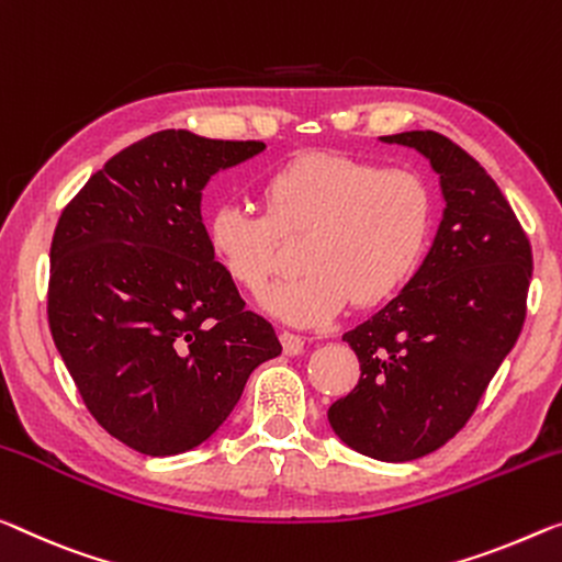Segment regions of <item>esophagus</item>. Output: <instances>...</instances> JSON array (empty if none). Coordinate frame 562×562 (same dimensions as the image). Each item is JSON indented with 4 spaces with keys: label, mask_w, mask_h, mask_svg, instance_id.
<instances>
[{
    "label": "esophagus",
    "mask_w": 562,
    "mask_h": 562,
    "mask_svg": "<svg viewBox=\"0 0 562 562\" xmlns=\"http://www.w3.org/2000/svg\"><path fill=\"white\" fill-rule=\"evenodd\" d=\"M279 339H281L283 353H289V357H293V353H301V351H304V339H301L299 334L281 331V334H279Z\"/></svg>",
    "instance_id": "esophagus-1"
}]
</instances>
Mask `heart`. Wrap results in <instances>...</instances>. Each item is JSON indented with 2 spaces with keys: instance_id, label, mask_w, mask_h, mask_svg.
<instances>
[{
  "instance_id": "b5f03b06",
  "label": "heart",
  "mask_w": 562,
  "mask_h": 562,
  "mask_svg": "<svg viewBox=\"0 0 562 562\" xmlns=\"http://www.w3.org/2000/svg\"><path fill=\"white\" fill-rule=\"evenodd\" d=\"M263 213L223 203L205 221V240L228 279L263 296L283 266V240L304 238L301 271L263 299L293 326L334 322L353 299H392L425 256L431 195L417 172L382 168L344 153H304L263 183Z\"/></svg>"
}]
</instances>
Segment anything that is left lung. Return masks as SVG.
Masks as SVG:
<instances>
[{
  "mask_svg": "<svg viewBox=\"0 0 562 562\" xmlns=\"http://www.w3.org/2000/svg\"><path fill=\"white\" fill-rule=\"evenodd\" d=\"M439 172L445 213L419 271L382 311L344 334L359 384L329 407L344 445L409 462L452 439L515 347L532 251L510 203L472 155L431 131L384 135Z\"/></svg>",
  "mask_w": 562,
  "mask_h": 562,
  "instance_id": "left-lung-1",
  "label": "left lung"
}]
</instances>
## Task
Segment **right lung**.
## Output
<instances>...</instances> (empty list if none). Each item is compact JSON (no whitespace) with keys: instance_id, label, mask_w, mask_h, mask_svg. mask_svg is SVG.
<instances>
[{"instance_id":"obj_1","label":"right lung","mask_w":562,"mask_h":562,"mask_svg":"<svg viewBox=\"0 0 562 562\" xmlns=\"http://www.w3.org/2000/svg\"><path fill=\"white\" fill-rule=\"evenodd\" d=\"M266 148L160 131L102 166L59 215L47 316L85 407L120 442L168 457L205 442L251 371L281 353L246 311L201 218L213 172Z\"/></svg>"}]
</instances>
